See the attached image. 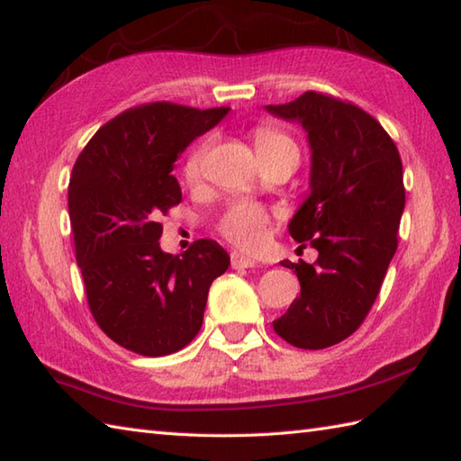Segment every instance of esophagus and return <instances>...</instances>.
I'll list each match as a JSON object with an SVG mask.
<instances>
[{"label": "esophagus", "mask_w": 461, "mask_h": 461, "mask_svg": "<svg viewBox=\"0 0 461 461\" xmlns=\"http://www.w3.org/2000/svg\"><path fill=\"white\" fill-rule=\"evenodd\" d=\"M258 261L251 259L248 256H243L240 251H233L231 253V267L233 269H243V267H256Z\"/></svg>", "instance_id": "34e87169"}]
</instances>
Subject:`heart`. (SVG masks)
Instances as JSON below:
<instances>
[{"mask_svg":"<svg viewBox=\"0 0 461 461\" xmlns=\"http://www.w3.org/2000/svg\"><path fill=\"white\" fill-rule=\"evenodd\" d=\"M256 144L259 154H271V152H291L297 158V144L293 142L287 134L273 129H259L256 134ZM205 154V144H200L195 149L184 166V174L188 180H195L202 172V160ZM269 218L263 208L256 203L241 202L225 213L221 220V233L230 241L236 243L240 248H258L263 240V231H266Z\"/></svg>","mask_w":461,"mask_h":461,"instance_id":"b5f03b06","label":"heart"}]
</instances>
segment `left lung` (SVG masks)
<instances>
[{"label": "left lung", "instance_id": "1", "mask_svg": "<svg viewBox=\"0 0 461 461\" xmlns=\"http://www.w3.org/2000/svg\"><path fill=\"white\" fill-rule=\"evenodd\" d=\"M266 111L307 132L311 192L287 228L319 251L312 266L281 261L295 269L301 295L273 329L293 347L327 348L360 327L394 258L402 160L380 122L350 103L309 91Z\"/></svg>", "mask_w": 461, "mask_h": 461}]
</instances>
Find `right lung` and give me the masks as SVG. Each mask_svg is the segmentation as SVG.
Returning a JSON list of instances; mask_svg holds the SVG:
<instances>
[{
	"label": "right lung",
	"mask_w": 461,
	"mask_h": 461,
	"mask_svg": "<svg viewBox=\"0 0 461 461\" xmlns=\"http://www.w3.org/2000/svg\"><path fill=\"white\" fill-rule=\"evenodd\" d=\"M231 109L152 103L106 122L68 182L77 263L99 327L121 347L164 357L198 335L212 281L230 267L218 241L184 256L162 251L158 215L182 202L172 176L180 154Z\"/></svg>",
	"instance_id": "right-lung-1"
}]
</instances>
